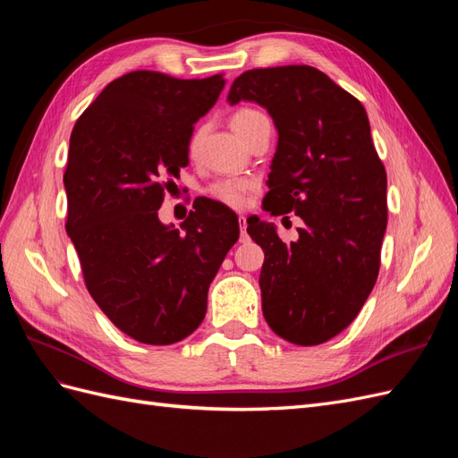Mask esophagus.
Listing matches in <instances>:
<instances>
[{
    "mask_svg": "<svg viewBox=\"0 0 458 458\" xmlns=\"http://www.w3.org/2000/svg\"><path fill=\"white\" fill-rule=\"evenodd\" d=\"M239 227H241V242H248V233H246V217L239 216Z\"/></svg>",
    "mask_w": 458,
    "mask_h": 458,
    "instance_id": "obj_1",
    "label": "esophagus"
}]
</instances>
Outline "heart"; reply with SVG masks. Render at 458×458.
<instances>
[{"instance_id": "b5f03b06", "label": "heart", "mask_w": 458, "mask_h": 458, "mask_svg": "<svg viewBox=\"0 0 458 458\" xmlns=\"http://www.w3.org/2000/svg\"><path fill=\"white\" fill-rule=\"evenodd\" d=\"M261 120H266V116H263L259 110L244 106V108H239V110H234V113H233L231 128H233L234 133L239 135V140L244 141L248 133H250L252 128ZM197 141H199V133L191 137V143H189L191 152L195 150ZM250 191H252V183L248 182V179H221V182L214 183L212 189H210L212 197L216 200L224 202L227 206H234V208L246 204L248 192H250Z\"/></svg>"}]
</instances>
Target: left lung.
Instances as JSON below:
<instances>
[{
  "mask_svg": "<svg viewBox=\"0 0 458 458\" xmlns=\"http://www.w3.org/2000/svg\"><path fill=\"white\" fill-rule=\"evenodd\" d=\"M227 101L267 108L279 143L263 208L303 219L296 242L248 217L261 248V310L275 335L323 344L361 311L380 269L387 224L386 170L365 106L308 64L254 68L233 81Z\"/></svg>",
  "mask_w": 458,
  "mask_h": 458,
  "instance_id": "left-lung-1",
  "label": "left lung"
}]
</instances>
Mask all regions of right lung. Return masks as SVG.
I'll return each instance as SVG.
<instances>
[{
    "instance_id": "obj_1",
    "label": "right lung",
    "mask_w": 458,
    "mask_h": 458,
    "mask_svg": "<svg viewBox=\"0 0 458 458\" xmlns=\"http://www.w3.org/2000/svg\"><path fill=\"white\" fill-rule=\"evenodd\" d=\"M224 86V74L135 71L110 81L72 130L66 233L91 298L137 342L168 345L192 335L239 241L237 216L210 199L195 200L183 231L158 219L172 177L189 164L195 123Z\"/></svg>"
}]
</instances>
